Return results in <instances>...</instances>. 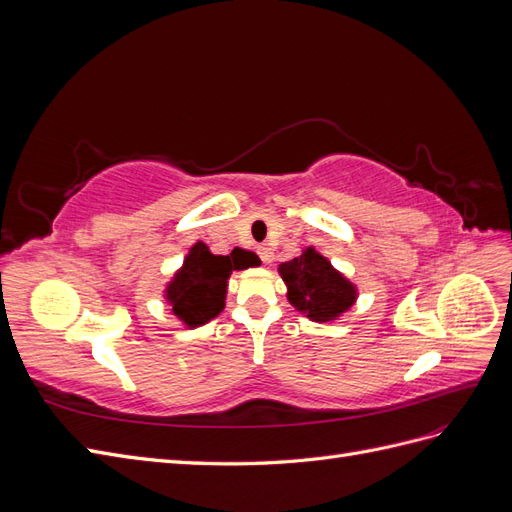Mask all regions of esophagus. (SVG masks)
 <instances>
[{"mask_svg": "<svg viewBox=\"0 0 512 512\" xmlns=\"http://www.w3.org/2000/svg\"><path fill=\"white\" fill-rule=\"evenodd\" d=\"M258 256L262 262H265V265H269V262L273 260V250L269 245H258Z\"/></svg>", "mask_w": 512, "mask_h": 512, "instance_id": "34e87169", "label": "esophagus"}]
</instances>
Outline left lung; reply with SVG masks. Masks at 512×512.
I'll return each instance as SVG.
<instances>
[{
  "mask_svg": "<svg viewBox=\"0 0 512 512\" xmlns=\"http://www.w3.org/2000/svg\"><path fill=\"white\" fill-rule=\"evenodd\" d=\"M277 271L286 284L290 305L314 322L337 320L359 297L348 277L339 273L331 260L314 247H305L301 256L282 262Z\"/></svg>",
  "mask_w": 512,
  "mask_h": 512,
  "instance_id": "8db88e82",
  "label": "left lung"
}]
</instances>
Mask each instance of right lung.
Listing matches in <instances>:
<instances>
[{
    "label": "right lung",
    "mask_w": 512,
    "mask_h": 512,
    "mask_svg": "<svg viewBox=\"0 0 512 512\" xmlns=\"http://www.w3.org/2000/svg\"><path fill=\"white\" fill-rule=\"evenodd\" d=\"M256 265L258 256L254 252L235 250L228 256H215L207 243L196 241L183 258L181 269L166 284L164 299L170 305V312L185 327H203L224 309L232 271Z\"/></svg>",
    "instance_id": "right-lung-1"
}]
</instances>
